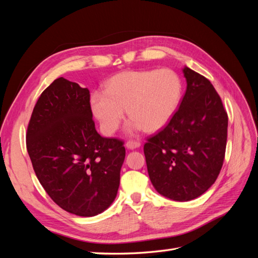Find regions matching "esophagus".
Instances as JSON below:
<instances>
[{
	"instance_id": "34e87169",
	"label": "esophagus",
	"mask_w": 258,
	"mask_h": 258,
	"mask_svg": "<svg viewBox=\"0 0 258 258\" xmlns=\"http://www.w3.org/2000/svg\"><path fill=\"white\" fill-rule=\"evenodd\" d=\"M141 146V143L138 141H128L126 143V147L129 148V150H136V148H139Z\"/></svg>"
}]
</instances>
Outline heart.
Segmentation results:
<instances>
[{
    "label": "heart",
    "instance_id": "1",
    "mask_svg": "<svg viewBox=\"0 0 258 258\" xmlns=\"http://www.w3.org/2000/svg\"><path fill=\"white\" fill-rule=\"evenodd\" d=\"M181 96V81L172 71H124L107 81L105 91H93L89 102L106 135L119 127L126 108L128 132H155L172 118Z\"/></svg>",
    "mask_w": 258,
    "mask_h": 258
}]
</instances>
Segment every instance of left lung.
<instances>
[{"label":"left lung","instance_id":"left-lung-1","mask_svg":"<svg viewBox=\"0 0 258 258\" xmlns=\"http://www.w3.org/2000/svg\"><path fill=\"white\" fill-rule=\"evenodd\" d=\"M186 92L167 126L144 145L155 189L174 201L201 196L220 174L227 142L228 116L213 85L184 67Z\"/></svg>","mask_w":258,"mask_h":258}]
</instances>
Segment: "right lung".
<instances>
[{
	"mask_svg": "<svg viewBox=\"0 0 258 258\" xmlns=\"http://www.w3.org/2000/svg\"><path fill=\"white\" fill-rule=\"evenodd\" d=\"M89 100L87 88L59 77L38 98L27 131L44 189L61 209L84 217L113 204L126 156L122 141L97 132Z\"/></svg>",
	"mask_w": 258,
	"mask_h": 258,
	"instance_id": "1",
	"label": "right lung"
}]
</instances>
